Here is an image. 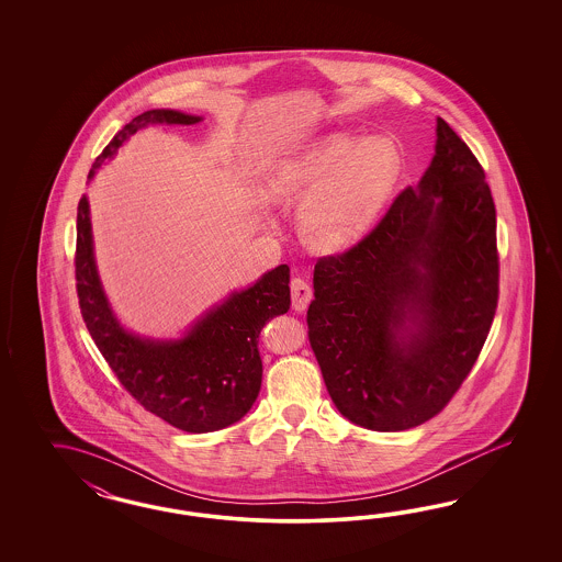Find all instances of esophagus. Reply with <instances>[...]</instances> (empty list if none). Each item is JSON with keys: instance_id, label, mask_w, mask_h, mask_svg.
<instances>
[{"instance_id": "esophagus-1", "label": "esophagus", "mask_w": 562, "mask_h": 562, "mask_svg": "<svg viewBox=\"0 0 562 562\" xmlns=\"http://www.w3.org/2000/svg\"><path fill=\"white\" fill-rule=\"evenodd\" d=\"M290 292H292V308L294 311H305L311 299H313V290L308 286V282L303 278H294L290 282Z\"/></svg>"}]
</instances>
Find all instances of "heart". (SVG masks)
Returning <instances> with one entry per match:
<instances>
[{
    "label": "heart",
    "mask_w": 562,
    "mask_h": 562,
    "mask_svg": "<svg viewBox=\"0 0 562 562\" xmlns=\"http://www.w3.org/2000/svg\"><path fill=\"white\" fill-rule=\"evenodd\" d=\"M400 172L390 139L334 134L280 160L266 177L272 202H301L299 224L306 243L338 251L362 237L387 200Z\"/></svg>",
    "instance_id": "b5f03b06"
}]
</instances>
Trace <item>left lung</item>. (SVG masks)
I'll return each mask as SVG.
<instances>
[{
    "instance_id": "1",
    "label": "left lung",
    "mask_w": 562,
    "mask_h": 562,
    "mask_svg": "<svg viewBox=\"0 0 562 562\" xmlns=\"http://www.w3.org/2000/svg\"><path fill=\"white\" fill-rule=\"evenodd\" d=\"M313 289L308 341L341 416L395 432L449 404L493 325L498 254L484 169L441 117L418 186L352 249L322 257Z\"/></svg>"
}]
</instances>
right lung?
<instances>
[{"instance_id":"obj_1","label":"right lung","mask_w":562,"mask_h":562,"mask_svg":"<svg viewBox=\"0 0 562 562\" xmlns=\"http://www.w3.org/2000/svg\"><path fill=\"white\" fill-rule=\"evenodd\" d=\"M202 121L172 109H153L130 121L88 172V181L121 146L148 125ZM290 268L278 266L254 286L235 290L212 306L179 340H153L127 331L102 290L94 261L90 205L82 195L76 224V289L86 327L111 371L137 402L186 432H212L238 423L261 387L259 334L290 308Z\"/></svg>"}]
</instances>
